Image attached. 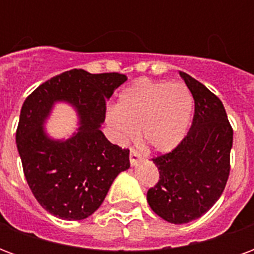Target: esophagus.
Instances as JSON below:
<instances>
[{
	"mask_svg": "<svg viewBox=\"0 0 254 254\" xmlns=\"http://www.w3.org/2000/svg\"><path fill=\"white\" fill-rule=\"evenodd\" d=\"M129 159H130V165L137 166V163L141 160V155L138 154L136 149H132L130 151V155H129Z\"/></svg>",
	"mask_w": 254,
	"mask_h": 254,
	"instance_id": "34e87169",
	"label": "esophagus"
}]
</instances>
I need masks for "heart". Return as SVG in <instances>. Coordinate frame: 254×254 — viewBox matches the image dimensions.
I'll list each match as a JSON object with an SVG mask.
<instances>
[{
	"mask_svg": "<svg viewBox=\"0 0 254 254\" xmlns=\"http://www.w3.org/2000/svg\"><path fill=\"white\" fill-rule=\"evenodd\" d=\"M194 106L187 85L141 78L122 91L117 109L106 114L120 143L137 136L158 152H170L187 136Z\"/></svg>",
	"mask_w": 254,
	"mask_h": 254,
	"instance_id": "b5f03b06",
	"label": "heart"
}]
</instances>
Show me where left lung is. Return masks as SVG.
Wrapping results in <instances>:
<instances>
[{"label":"left lung","instance_id":"obj_1","mask_svg":"<svg viewBox=\"0 0 254 254\" xmlns=\"http://www.w3.org/2000/svg\"><path fill=\"white\" fill-rule=\"evenodd\" d=\"M180 74L194 99L193 122L177 148L152 159L159 181L147 193L151 209L174 224L198 219L218 201L229 180L233 147L223 103L196 78Z\"/></svg>","mask_w":254,"mask_h":254}]
</instances>
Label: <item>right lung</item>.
Here are the masks:
<instances>
[{"instance_id":"obj_1","label":"right lung","mask_w":254,"mask_h":254,"mask_svg":"<svg viewBox=\"0 0 254 254\" xmlns=\"http://www.w3.org/2000/svg\"><path fill=\"white\" fill-rule=\"evenodd\" d=\"M127 80L121 73L72 69L41 84L25 99L16 130L25 180L42 207L64 220H83L100 207L111 184L130 167L129 149L100 130L106 100ZM65 101L80 127L69 139H53L44 124L54 105Z\"/></svg>"}]
</instances>
